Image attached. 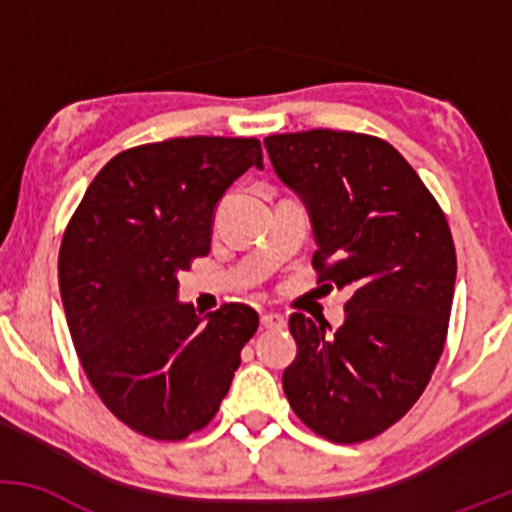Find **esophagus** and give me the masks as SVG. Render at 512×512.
<instances>
[{
    "label": "esophagus",
    "mask_w": 512,
    "mask_h": 512,
    "mask_svg": "<svg viewBox=\"0 0 512 512\" xmlns=\"http://www.w3.org/2000/svg\"><path fill=\"white\" fill-rule=\"evenodd\" d=\"M284 315L279 313H262L260 315V325L264 330H279V327H284Z\"/></svg>",
    "instance_id": "1"
}]
</instances>
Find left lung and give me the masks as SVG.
<instances>
[{
  "instance_id": "1",
  "label": "left lung",
  "mask_w": 512,
  "mask_h": 512,
  "mask_svg": "<svg viewBox=\"0 0 512 512\" xmlns=\"http://www.w3.org/2000/svg\"><path fill=\"white\" fill-rule=\"evenodd\" d=\"M264 149L308 211L320 281L351 291L339 330L291 315L298 351L284 392L315 433L361 443L414 407L443 354L457 274L448 221L378 137L310 129Z\"/></svg>"
}]
</instances>
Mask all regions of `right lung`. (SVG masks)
I'll use <instances>...</instances> for the list:
<instances>
[{"instance_id":"obj_1","label":"right lung","mask_w":512,"mask_h":512,"mask_svg":"<svg viewBox=\"0 0 512 512\" xmlns=\"http://www.w3.org/2000/svg\"><path fill=\"white\" fill-rule=\"evenodd\" d=\"M257 139L180 137L117 154L88 185L60 248L69 334L93 390L122 424L182 440L214 419L257 330L226 303L199 317L178 301V274L209 252L221 197Z\"/></svg>"}]
</instances>
